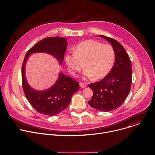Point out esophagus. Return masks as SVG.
Instances as JSON below:
<instances>
[{
    "mask_svg": "<svg viewBox=\"0 0 155 155\" xmlns=\"http://www.w3.org/2000/svg\"><path fill=\"white\" fill-rule=\"evenodd\" d=\"M79 84H80V87H86V84H85V83H82V82H80V83H79Z\"/></svg>",
    "mask_w": 155,
    "mask_h": 155,
    "instance_id": "esophagus-1",
    "label": "esophagus"
}]
</instances>
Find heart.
I'll list each match as a JSON object with an SVG mask.
<instances>
[{"label": "heart", "instance_id": "b5f03b06", "mask_svg": "<svg viewBox=\"0 0 155 155\" xmlns=\"http://www.w3.org/2000/svg\"><path fill=\"white\" fill-rule=\"evenodd\" d=\"M115 58V51L111 45L87 40L78 44L75 52L66 55L65 60L72 74L75 75L79 71L84 63L83 76L87 78L94 77L99 79L111 71Z\"/></svg>", "mask_w": 155, "mask_h": 155}]
</instances>
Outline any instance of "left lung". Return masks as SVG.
Instances as JSON below:
<instances>
[{
	"label": "left lung",
	"mask_w": 155,
	"mask_h": 155,
	"mask_svg": "<svg viewBox=\"0 0 155 155\" xmlns=\"http://www.w3.org/2000/svg\"><path fill=\"white\" fill-rule=\"evenodd\" d=\"M98 36L111 44L115 51V61L107 75L88 85L93 91V96L88 104L106 112L118 108L127 97L132 83V66L127 53L118 41L102 35Z\"/></svg>",
	"instance_id": "left-lung-1"
}]
</instances>
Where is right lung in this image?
Segmentation results:
<instances>
[{"mask_svg":"<svg viewBox=\"0 0 155 155\" xmlns=\"http://www.w3.org/2000/svg\"><path fill=\"white\" fill-rule=\"evenodd\" d=\"M67 47L68 41L65 38L48 37L35 44L25 56L21 69L24 93L31 105L41 114L53 116L62 112L69 106L72 95L78 91L79 84L60 72L58 80L52 86L44 90H36L28 83L25 72L26 62L31 54L44 53L53 56L61 65Z\"/></svg>","mask_w":155,"mask_h":155,"instance_id":"1","label":"right lung"}]
</instances>
